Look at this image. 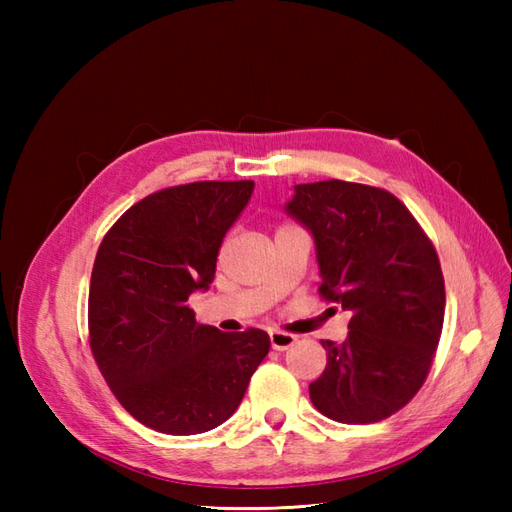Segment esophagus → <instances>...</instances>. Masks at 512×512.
Segmentation results:
<instances>
[{
    "label": "esophagus",
    "mask_w": 512,
    "mask_h": 512,
    "mask_svg": "<svg viewBox=\"0 0 512 512\" xmlns=\"http://www.w3.org/2000/svg\"><path fill=\"white\" fill-rule=\"evenodd\" d=\"M297 336H292L288 332H270V345H273V350H288V347L295 345Z\"/></svg>",
    "instance_id": "obj_1"
}]
</instances>
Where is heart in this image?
<instances>
[{"label": "heart", "instance_id": "heart-1", "mask_svg": "<svg viewBox=\"0 0 512 512\" xmlns=\"http://www.w3.org/2000/svg\"><path fill=\"white\" fill-rule=\"evenodd\" d=\"M284 228H295V226H284ZM279 231H281V228H279Z\"/></svg>", "mask_w": 512, "mask_h": 512}]
</instances>
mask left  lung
<instances>
[{
  "mask_svg": "<svg viewBox=\"0 0 512 512\" xmlns=\"http://www.w3.org/2000/svg\"><path fill=\"white\" fill-rule=\"evenodd\" d=\"M286 211L317 244L325 301L352 312L345 343L321 341L312 405L345 424L389 418L418 394L444 321V277L431 239L394 193L369 184H297Z\"/></svg>",
  "mask_w": 512,
  "mask_h": 512,
  "instance_id": "obj_1",
  "label": "left lung"
}]
</instances>
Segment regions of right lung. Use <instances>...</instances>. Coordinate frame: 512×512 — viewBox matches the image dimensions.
<instances>
[{"label":"right lung","instance_id":"right-lung-1","mask_svg":"<svg viewBox=\"0 0 512 512\" xmlns=\"http://www.w3.org/2000/svg\"><path fill=\"white\" fill-rule=\"evenodd\" d=\"M255 182H191L147 195L107 231L94 259L88 328L116 400L169 436L204 433L233 416L270 350L264 330L220 332L195 321L228 228Z\"/></svg>","mask_w":512,"mask_h":512}]
</instances>
